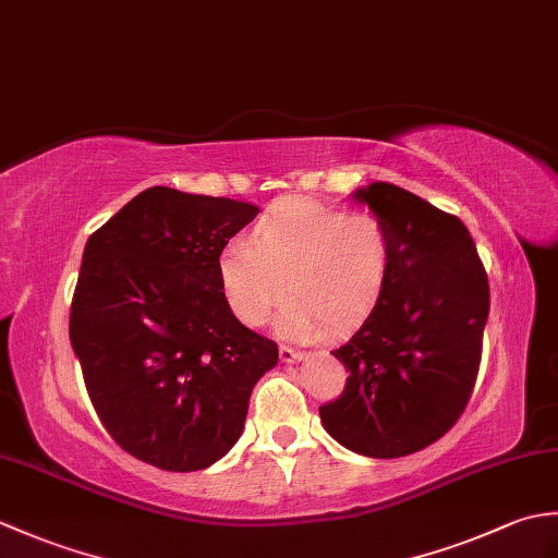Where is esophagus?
Returning a JSON list of instances; mask_svg holds the SVG:
<instances>
[{"label": "esophagus", "instance_id": "obj_1", "mask_svg": "<svg viewBox=\"0 0 558 558\" xmlns=\"http://www.w3.org/2000/svg\"><path fill=\"white\" fill-rule=\"evenodd\" d=\"M306 357L304 350H294L290 345H280V360L286 364H294V362H302Z\"/></svg>", "mask_w": 558, "mask_h": 558}]
</instances>
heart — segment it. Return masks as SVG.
<instances>
[{
    "mask_svg": "<svg viewBox=\"0 0 558 558\" xmlns=\"http://www.w3.org/2000/svg\"><path fill=\"white\" fill-rule=\"evenodd\" d=\"M390 260V230L376 213L290 196L260 213L248 240L222 246L218 286L246 326H264L288 288L292 300L280 326L290 336H312L324 324L342 330L369 316Z\"/></svg>",
    "mask_w": 558,
    "mask_h": 558,
    "instance_id": "heart-1",
    "label": "heart"
}]
</instances>
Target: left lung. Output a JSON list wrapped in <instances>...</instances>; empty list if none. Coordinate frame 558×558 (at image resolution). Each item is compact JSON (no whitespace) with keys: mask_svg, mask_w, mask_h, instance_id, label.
Returning a JSON list of instances; mask_svg holds the SVG:
<instances>
[{"mask_svg":"<svg viewBox=\"0 0 558 558\" xmlns=\"http://www.w3.org/2000/svg\"><path fill=\"white\" fill-rule=\"evenodd\" d=\"M390 230L393 260L381 300L345 345L340 398L318 408L338 444L402 458L438 441L477 381L489 280L465 225L388 182L354 192Z\"/></svg>","mask_w":558,"mask_h":558,"instance_id":"1","label":"left lung"}]
</instances>
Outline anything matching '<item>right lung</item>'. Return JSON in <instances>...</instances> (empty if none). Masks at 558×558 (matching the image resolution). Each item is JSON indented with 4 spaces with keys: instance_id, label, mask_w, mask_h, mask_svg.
Wrapping results in <instances>:
<instances>
[{
    "instance_id": "add662e5",
    "label": "right lung",
    "mask_w": 558,
    "mask_h": 558,
    "mask_svg": "<svg viewBox=\"0 0 558 558\" xmlns=\"http://www.w3.org/2000/svg\"><path fill=\"white\" fill-rule=\"evenodd\" d=\"M256 213L150 186L83 248L71 348L102 426L148 465L194 472L220 460L278 364L276 342L236 322L218 286L222 246Z\"/></svg>"
}]
</instances>
